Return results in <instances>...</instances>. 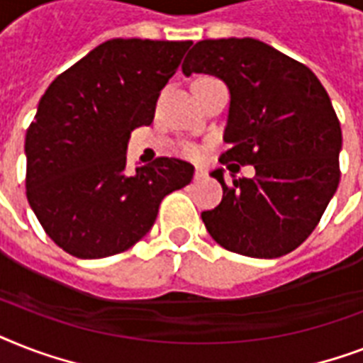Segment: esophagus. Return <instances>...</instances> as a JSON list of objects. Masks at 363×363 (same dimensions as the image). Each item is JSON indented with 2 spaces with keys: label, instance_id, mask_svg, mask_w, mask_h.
I'll return each mask as SVG.
<instances>
[{
  "label": "esophagus",
  "instance_id": "obj_1",
  "mask_svg": "<svg viewBox=\"0 0 363 363\" xmlns=\"http://www.w3.org/2000/svg\"><path fill=\"white\" fill-rule=\"evenodd\" d=\"M205 177H207V171H205L201 165H198V167H196V173H194V179H196V181H201Z\"/></svg>",
  "mask_w": 363,
  "mask_h": 363
}]
</instances>
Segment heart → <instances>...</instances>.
<instances>
[{
  "label": "heart",
  "instance_id": "1",
  "mask_svg": "<svg viewBox=\"0 0 363 363\" xmlns=\"http://www.w3.org/2000/svg\"><path fill=\"white\" fill-rule=\"evenodd\" d=\"M186 152H188V154H196V150H194L192 147H186Z\"/></svg>",
  "mask_w": 363,
  "mask_h": 363
}]
</instances>
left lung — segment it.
<instances>
[{"mask_svg":"<svg viewBox=\"0 0 363 363\" xmlns=\"http://www.w3.org/2000/svg\"><path fill=\"white\" fill-rule=\"evenodd\" d=\"M182 73H207L230 88L220 164L239 171L254 165L252 179L224 181L218 207L201 218L220 247L252 258L292 252L320 222L339 186L341 125L316 75L277 48L242 39L196 43Z\"/></svg>","mask_w":363,"mask_h":363,"instance_id":"left-lung-1","label":"left lung"}]
</instances>
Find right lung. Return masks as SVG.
Instances as JSON below:
<instances>
[{
    "label": "right lung",
    "instance_id": "obj_1",
    "mask_svg": "<svg viewBox=\"0 0 363 363\" xmlns=\"http://www.w3.org/2000/svg\"><path fill=\"white\" fill-rule=\"evenodd\" d=\"M192 41L111 39L47 88L26 131V196L43 230L82 259L124 252L194 165L156 158L125 173L131 131L152 124L160 90Z\"/></svg>",
    "mask_w": 363,
    "mask_h": 363
}]
</instances>
